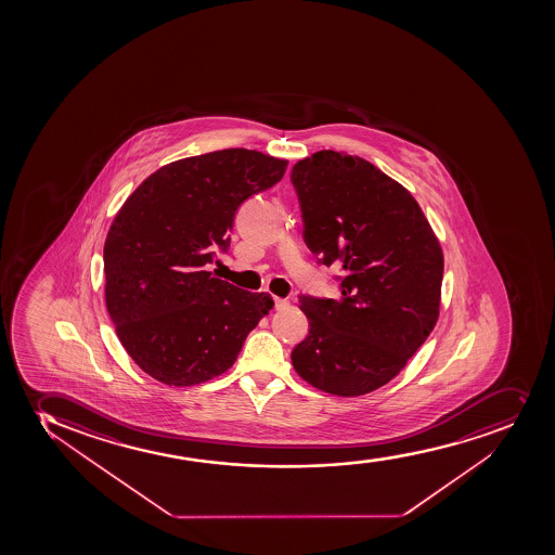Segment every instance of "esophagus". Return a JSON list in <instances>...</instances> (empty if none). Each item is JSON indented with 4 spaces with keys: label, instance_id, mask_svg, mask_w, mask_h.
Instances as JSON below:
<instances>
[{
    "label": "esophagus",
    "instance_id": "esophagus-1",
    "mask_svg": "<svg viewBox=\"0 0 555 555\" xmlns=\"http://www.w3.org/2000/svg\"><path fill=\"white\" fill-rule=\"evenodd\" d=\"M287 306H289L287 298L274 297V308L276 310H286Z\"/></svg>",
    "mask_w": 555,
    "mask_h": 555
}]
</instances>
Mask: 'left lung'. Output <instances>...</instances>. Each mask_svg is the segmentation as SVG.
<instances>
[{
    "instance_id": "left-lung-1",
    "label": "left lung",
    "mask_w": 555,
    "mask_h": 555,
    "mask_svg": "<svg viewBox=\"0 0 555 555\" xmlns=\"http://www.w3.org/2000/svg\"><path fill=\"white\" fill-rule=\"evenodd\" d=\"M292 183L308 249L340 271L337 300L298 295L310 334L293 348V366L324 392H372L435 328L440 244L411 192L361 157L321 150L293 167Z\"/></svg>"
}]
</instances>
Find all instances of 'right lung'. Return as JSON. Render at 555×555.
<instances>
[{
	"label": "right lung",
	"instance_id": "1",
	"mask_svg": "<svg viewBox=\"0 0 555 555\" xmlns=\"http://www.w3.org/2000/svg\"><path fill=\"white\" fill-rule=\"evenodd\" d=\"M287 162L227 149L159 168L115 216L104 244L106 308L130 358L157 382L191 387L233 366L273 308L269 293L216 279L240 205L281 181Z\"/></svg>",
	"mask_w": 555,
	"mask_h": 555
}]
</instances>
